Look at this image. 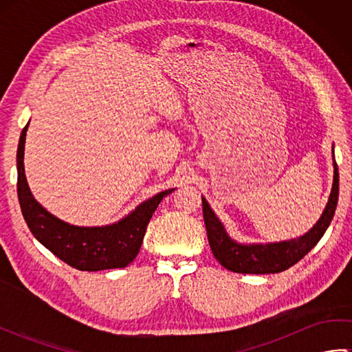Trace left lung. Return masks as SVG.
Segmentation results:
<instances>
[{
	"instance_id": "1",
	"label": "left lung",
	"mask_w": 352,
	"mask_h": 352,
	"mask_svg": "<svg viewBox=\"0 0 352 352\" xmlns=\"http://www.w3.org/2000/svg\"><path fill=\"white\" fill-rule=\"evenodd\" d=\"M334 159V153H333ZM339 199V169L334 159V180L330 199L318 223L307 234L290 242L269 245H239L231 241L203 198V216L213 256L228 271L237 274H276L298 263L320 241L334 216Z\"/></svg>"
}]
</instances>
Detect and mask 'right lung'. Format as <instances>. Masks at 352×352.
Masks as SVG:
<instances>
[{"label": "right lung", "instance_id": "add662e5", "mask_svg": "<svg viewBox=\"0 0 352 352\" xmlns=\"http://www.w3.org/2000/svg\"><path fill=\"white\" fill-rule=\"evenodd\" d=\"M27 126L21 133L18 145V198L30 231L43 246L65 263L78 271H102L125 267L134 260L144 241L146 226L160 204L174 189L164 190L142 203L122 221L109 227L85 228L69 226L48 213L36 203L24 174V144Z\"/></svg>", "mask_w": 352, "mask_h": 352}]
</instances>
